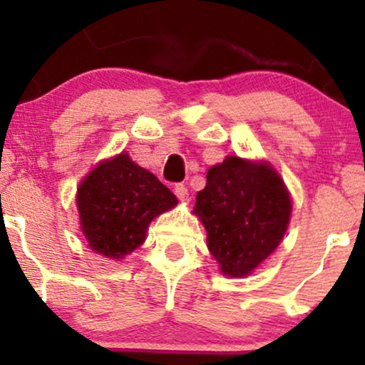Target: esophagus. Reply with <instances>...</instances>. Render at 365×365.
Instances as JSON below:
<instances>
[{"instance_id": "obj_1", "label": "esophagus", "mask_w": 365, "mask_h": 365, "mask_svg": "<svg viewBox=\"0 0 365 365\" xmlns=\"http://www.w3.org/2000/svg\"><path fill=\"white\" fill-rule=\"evenodd\" d=\"M175 194H177L180 200H185L188 199V188L183 185V183H177V185H175Z\"/></svg>"}]
</instances>
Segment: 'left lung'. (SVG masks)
<instances>
[{
    "instance_id": "8db88e82",
    "label": "left lung",
    "mask_w": 365,
    "mask_h": 365,
    "mask_svg": "<svg viewBox=\"0 0 365 365\" xmlns=\"http://www.w3.org/2000/svg\"><path fill=\"white\" fill-rule=\"evenodd\" d=\"M194 212L207 247L228 276H247L279 245L292 202L282 178L266 165L228 156L207 171Z\"/></svg>"
}]
</instances>
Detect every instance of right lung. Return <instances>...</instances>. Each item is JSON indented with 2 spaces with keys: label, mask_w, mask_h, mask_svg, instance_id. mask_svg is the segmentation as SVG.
<instances>
[{
  "label": "right lung",
  "mask_w": 365,
  "mask_h": 365,
  "mask_svg": "<svg viewBox=\"0 0 365 365\" xmlns=\"http://www.w3.org/2000/svg\"><path fill=\"white\" fill-rule=\"evenodd\" d=\"M175 204L173 192L127 153L101 163L77 192L83 235L94 252L111 259L137 249L150 221Z\"/></svg>",
  "instance_id": "add662e5"
}]
</instances>
